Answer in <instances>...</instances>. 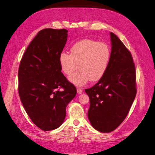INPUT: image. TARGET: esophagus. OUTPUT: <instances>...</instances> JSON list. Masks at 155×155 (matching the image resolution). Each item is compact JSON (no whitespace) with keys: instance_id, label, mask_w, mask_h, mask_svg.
<instances>
[{"instance_id":"1","label":"esophagus","mask_w":155,"mask_h":155,"mask_svg":"<svg viewBox=\"0 0 155 155\" xmlns=\"http://www.w3.org/2000/svg\"><path fill=\"white\" fill-rule=\"evenodd\" d=\"M77 92H78V94H82V92H83V89L80 88H78Z\"/></svg>"}]
</instances>
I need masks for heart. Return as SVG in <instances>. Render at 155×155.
Returning <instances> with one entry per match:
<instances>
[{
	"label": "heart",
	"mask_w": 155,
	"mask_h": 155,
	"mask_svg": "<svg viewBox=\"0 0 155 155\" xmlns=\"http://www.w3.org/2000/svg\"><path fill=\"white\" fill-rule=\"evenodd\" d=\"M110 49L107 44L92 39H83L75 43L70 54L61 53L59 63L65 75H71L79 64V70L68 78L74 85L82 87L88 81H97L104 76L109 66Z\"/></svg>",
	"instance_id": "1"
}]
</instances>
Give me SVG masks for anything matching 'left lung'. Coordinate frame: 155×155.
Instances as JSON below:
<instances>
[{
    "mask_svg": "<svg viewBox=\"0 0 155 155\" xmlns=\"http://www.w3.org/2000/svg\"><path fill=\"white\" fill-rule=\"evenodd\" d=\"M111 53L104 76L85 89L90 99L88 118L101 133L115 130L127 116L137 94L136 70L129 50L110 32Z\"/></svg>",
    "mask_w": 155,
    "mask_h": 155,
    "instance_id": "obj_1",
    "label": "left lung"
}]
</instances>
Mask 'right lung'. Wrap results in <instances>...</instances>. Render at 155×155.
I'll return each mask as SVG.
<instances>
[{
  "instance_id": "obj_1",
  "label": "right lung",
  "mask_w": 155,
  "mask_h": 155,
  "mask_svg": "<svg viewBox=\"0 0 155 155\" xmlns=\"http://www.w3.org/2000/svg\"><path fill=\"white\" fill-rule=\"evenodd\" d=\"M66 29L38 32L21 59L18 72V94L30 118L41 129L58 128L76 88L61 72L59 56L67 41Z\"/></svg>"
}]
</instances>
